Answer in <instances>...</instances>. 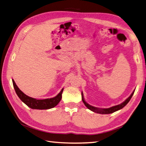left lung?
Segmentation results:
<instances>
[{
	"label": "left lung",
	"instance_id": "obj_1",
	"mask_svg": "<svg viewBox=\"0 0 146 146\" xmlns=\"http://www.w3.org/2000/svg\"><path fill=\"white\" fill-rule=\"evenodd\" d=\"M134 91H133V93L131 94V95L127 98V99L124 102H123L122 103L120 104V105H116V106H112L111 107V108H96V107H94L93 106H91L89 105V104H88L87 103H86L85 102V100L84 99V97H83V94L82 93V100L83 103H84V104L85 105V106L87 107V108L88 109H90V110L93 111L95 113H100V114H110V113H113L115 111H117L118 110H120L121 108H123V107L125 106L129 102V101L130 100V99H131L133 93H134Z\"/></svg>",
	"mask_w": 146,
	"mask_h": 146
}]
</instances>
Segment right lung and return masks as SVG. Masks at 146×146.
<instances>
[{"mask_svg": "<svg viewBox=\"0 0 146 146\" xmlns=\"http://www.w3.org/2000/svg\"><path fill=\"white\" fill-rule=\"evenodd\" d=\"M13 83L14 88L15 91L19 99L25 103L26 105L32 109H38V110H47L52 108L58 105V103L60 102L62 99V94L63 92L64 89H62L61 91L58 94L57 96L54 98H48V99L44 100H36L35 98L29 97L27 95L21 91L19 88L15 83L13 79Z\"/></svg>", "mask_w": 146, "mask_h": 146, "instance_id": "add662e5", "label": "right lung"}]
</instances>
